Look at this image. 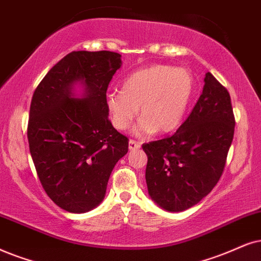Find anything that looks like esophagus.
Instances as JSON below:
<instances>
[{
    "mask_svg": "<svg viewBox=\"0 0 261 261\" xmlns=\"http://www.w3.org/2000/svg\"><path fill=\"white\" fill-rule=\"evenodd\" d=\"M140 147H141V144L138 143L137 141H135V140L128 141V149H130V150H136Z\"/></svg>",
    "mask_w": 261,
    "mask_h": 261,
    "instance_id": "esophagus-1",
    "label": "esophagus"
}]
</instances>
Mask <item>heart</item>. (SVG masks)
Returning a JSON list of instances; mask_svg holds the SVG:
<instances>
[{
    "instance_id": "obj_1",
    "label": "heart",
    "mask_w": 261,
    "mask_h": 261,
    "mask_svg": "<svg viewBox=\"0 0 261 261\" xmlns=\"http://www.w3.org/2000/svg\"><path fill=\"white\" fill-rule=\"evenodd\" d=\"M194 77L186 68L155 65L138 70L123 81L121 91H111L106 107L112 125L119 131L130 126L138 113L134 135L169 134L182 123L194 94Z\"/></svg>"
}]
</instances>
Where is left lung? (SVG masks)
I'll return each instance as SVG.
<instances>
[{"label": "left lung", "mask_w": 261, "mask_h": 261, "mask_svg": "<svg viewBox=\"0 0 261 261\" xmlns=\"http://www.w3.org/2000/svg\"><path fill=\"white\" fill-rule=\"evenodd\" d=\"M195 107L172 136L142 146L148 194L169 212L199 203L218 183L235 130L231 98L207 72Z\"/></svg>", "instance_id": "8db88e82"}]
</instances>
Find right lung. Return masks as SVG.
Instances as JSON below:
<instances>
[{
    "label": "right lung",
    "mask_w": 261,
    "mask_h": 261,
    "mask_svg": "<svg viewBox=\"0 0 261 261\" xmlns=\"http://www.w3.org/2000/svg\"><path fill=\"white\" fill-rule=\"evenodd\" d=\"M121 55L72 51L48 72L34 92L28 140L47 195L62 210L85 213L105 199L127 137L108 119L106 92Z\"/></svg>",
    "instance_id": "add662e5"
}]
</instances>
